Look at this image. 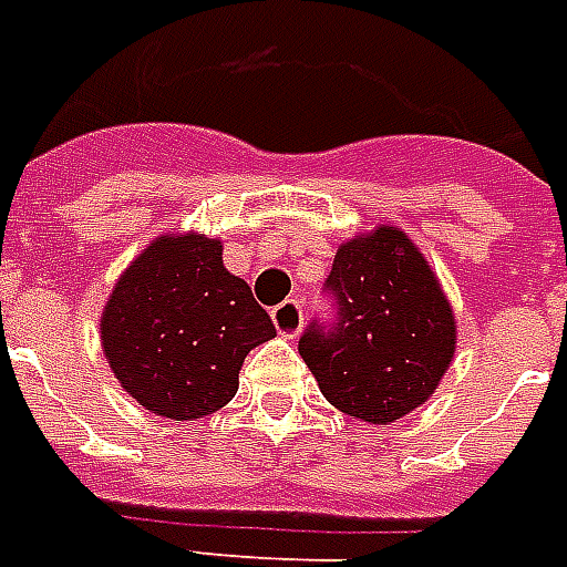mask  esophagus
Instances as JSON below:
<instances>
[{
    "instance_id": "obj_1",
    "label": "esophagus",
    "mask_w": 567,
    "mask_h": 567,
    "mask_svg": "<svg viewBox=\"0 0 567 567\" xmlns=\"http://www.w3.org/2000/svg\"><path fill=\"white\" fill-rule=\"evenodd\" d=\"M271 319H275L278 334H284V338H296L301 331V326H305V313H301V305L296 299L278 305V308L271 310Z\"/></svg>"
}]
</instances>
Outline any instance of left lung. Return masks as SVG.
Instances as JSON below:
<instances>
[{
	"label": "left lung",
	"instance_id": "8db88e82",
	"mask_svg": "<svg viewBox=\"0 0 567 567\" xmlns=\"http://www.w3.org/2000/svg\"><path fill=\"white\" fill-rule=\"evenodd\" d=\"M331 326L310 322L299 352L319 391L347 415L389 424L410 415L445 377L457 326L440 280L398 227L343 241L326 278Z\"/></svg>",
	"mask_w": 567,
	"mask_h": 567
}]
</instances>
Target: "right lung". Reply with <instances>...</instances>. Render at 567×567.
<instances>
[{"label":"right lung","mask_w":567,"mask_h":567,"mask_svg":"<svg viewBox=\"0 0 567 567\" xmlns=\"http://www.w3.org/2000/svg\"><path fill=\"white\" fill-rule=\"evenodd\" d=\"M275 326L241 278L224 268L220 238H155L113 287L101 347L122 389L155 415L194 421L236 398L250 349Z\"/></svg>","instance_id":"right-lung-1"}]
</instances>
